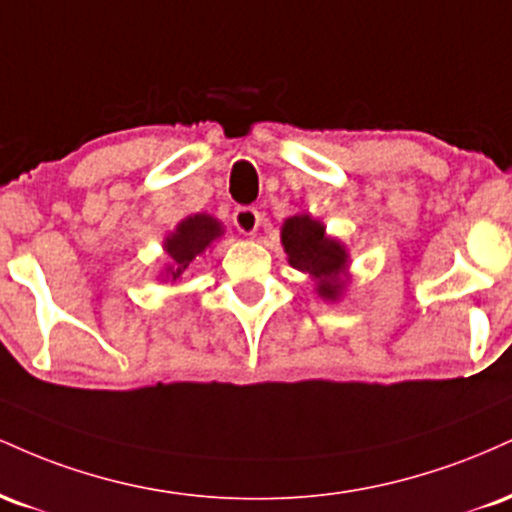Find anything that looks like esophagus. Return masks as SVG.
<instances>
[{
  "mask_svg": "<svg viewBox=\"0 0 512 512\" xmlns=\"http://www.w3.org/2000/svg\"><path fill=\"white\" fill-rule=\"evenodd\" d=\"M233 223H236V228L240 233H252L257 231V226H260V211L255 207H238L233 211Z\"/></svg>",
  "mask_w": 512,
  "mask_h": 512,
  "instance_id": "obj_1",
  "label": "esophagus"
}]
</instances>
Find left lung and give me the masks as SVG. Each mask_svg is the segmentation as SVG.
Listing matches in <instances>:
<instances>
[{
    "mask_svg": "<svg viewBox=\"0 0 512 512\" xmlns=\"http://www.w3.org/2000/svg\"><path fill=\"white\" fill-rule=\"evenodd\" d=\"M281 243L293 267L315 276L320 296H339V272H344L346 252L337 240L325 236V226L320 221H313L310 216H291L281 228Z\"/></svg>",
    "mask_w": 512,
    "mask_h": 512,
    "instance_id": "left-lung-1",
    "label": "left lung"
}]
</instances>
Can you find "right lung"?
Wrapping results in <instances>:
<instances>
[{
	"label": "right lung",
	"mask_w": 512,
	"mask_h": 512,
	"mask_svg": "<svg viewBox=\"0 0 512 512\" xmlns=\"http://www.w3.org/2000/svg\"><path fill=\"white\" fill-rule=\"evenodd\" d=\"M219 236L221 226L219 221L211 219V216L197 214L182 221L180 226L175 228L173 236H168L166 240V252L170 255V260H173V267L168 269L173 281L180 279V276L185 274V269L192 264V260H195L197 255H202V252Z\"/></svg>",
	"instance_id": "1"
}]
</instances>
